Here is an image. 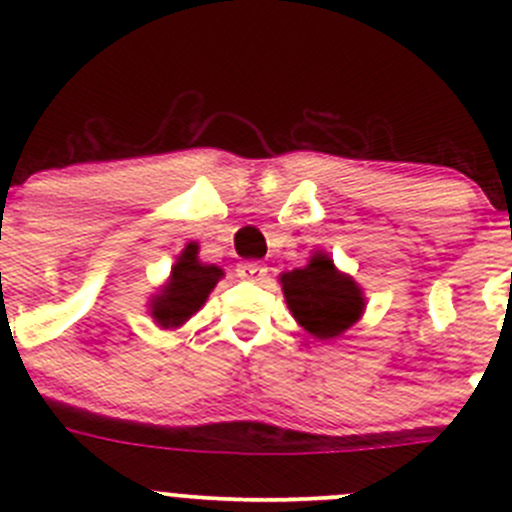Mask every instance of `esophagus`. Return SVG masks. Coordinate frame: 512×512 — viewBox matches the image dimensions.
<instances>
[{"instance_id": "1", "label": "esophagus", "mask_w": 512, "mask_h": 512, "mask_svg": "<svg viewBox=\"0 0 512 512\" xmlns=\"http://www.w3.org/2000/svg\"><path fill=\"white\" fill-rule=\"evenodd\" d=\"M237 277L250 282H265L267 265H262V262H240V265H237Z\"/></svg>"}]
</instances>
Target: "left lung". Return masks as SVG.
Instances as JSON below:
<instances>
[{
	"instance_id": "left-lung-1",
	"label": "left lung",
	"mask_w": 512,
	"mask_h": 512,
	"mask_svg": "<svg viewBox=\"0 0 512 512\" xmlns=\"http://www.w3.org/2000/svg\"><path fill=\"white\" fill-rule=\"evenodd\" d=\"M282 289L294 319L317 339H332L364 312L361 289L334 270L327 255H314L307 267L282 275Z\"/></svg>"
}]
</instances>
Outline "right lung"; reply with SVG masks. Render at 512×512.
Returning a JSON list of instances; mask_svg holds the SVG:
<instances>
[{"label":"right lung","mask_w":512,"mask_h":512,"mask_svg":"<svg viewBox=\"0 0 512 512\" xmlns=\"http://www.w3.org/2000/svg\"><path fill=\"white\" fill-rule=\"evenodd\" d=\"M198 245L190 242L170 272V282L153 299V317L160 327H180L193 317L208 299L210 289L218 285L223 270L215 265L198 262Z\"/></svg>","instance_id":"1"}]
</instances>
